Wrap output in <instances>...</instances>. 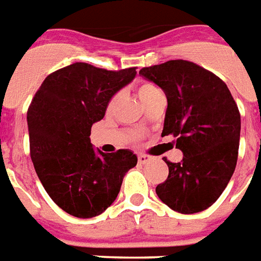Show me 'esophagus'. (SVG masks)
<instances>
[{"instance_id":"obj_1","label":"esophagus","mask_w":261,"mask_h":261,"mask_svg":"<svg viewBox=\"0 0 261 261\" xmlns=\"http://www.w3.org/2000/svg\"><path fill=\"white\" fill-rule=\"evenodd\" d=\"M153 160V157L148 156V154H139V163L140 164H148Z\"/></svg>"}]
</instances>
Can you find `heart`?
I'll return each mask as SVG.
<instances>
[{"mask_svg": "<svg viewBox=\"0 0 261 261\" xmlns=\"http://www.w3.org/2000/svg\"><path fill=\"white\" fill-rule=\"evenodd\" d=\"M154 92H159V89H157L156 87H154L153 84H149V83H145L143 84L141 87L139 88V97H140V100L143 101L144 98H146L148 96H150L152 93H154ZM115 102V100L112 101L111 105Z\"/></svg>", "mask_w": 261, "mask_h": 261, "instance_id": "1", "label": "heart"}]
</instances>
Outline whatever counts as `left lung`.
<instances>
[{
	"instance_id": "left-lung-1",
	"label": "left lung",
	"mask_w": 261,
	"mask_h": 261,
	"mask_svg": "<svg viewBox=\"0 0 261 261\" xmlns=\"http://www.w3.org/2000/svg\"><path fill=\"white\" fill-rule=\"evenodd\" d=\"M140 74L165 92L161 136L173 135L184 154L165 159L169 174L156 187L159 199L189 215L210 208L231 180L238 163L240 113L223 80L185 60L143 68Z\"/></svg>"
}]
</instances>
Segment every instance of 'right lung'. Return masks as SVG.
I'll return each instance as SVG.
<instances>
[{
	"mask_svg": "<svg viewBox=\"0 0 261 261\" xmlns=\"http://www.w3.org/2000/svg\"><path fill=\"white\" fill-rule=\"evenodd\" d=\"M136 74V68L113 72L76 62L49 74L32 100L27 118L34 169L50 199L72 216L101 215L137 164L132 150L107 154L89 137L112 97Z\"/></svg>",
	"mask_w": 261,
	"mask_h": 261,
	"instance_id": "1",
	"label": "right lung"
}]
</instances>
